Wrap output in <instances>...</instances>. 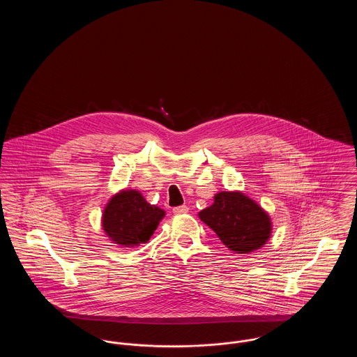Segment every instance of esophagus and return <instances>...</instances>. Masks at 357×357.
<instances>
[{"instance_id":"1","label":"esophagus","mask_w":357,"mask_h":357,"mask_svg":"<svg viewBox=\"0 0 357 357\" xmlns=\"http://www.w3.org/2000/svg\"><path fill=\"white\" fill-rule=\"evenodd\" d=\"M172 213H174L175 215L186 214V213H188V207H187L186 204H183V206H178V207H174V208H172Z\"/></svg>"}]
</instances>
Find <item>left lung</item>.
<instances>
[{
	"label": "left lung",
	"instance_id": "left-lung-1",
	"mask_svg": "<svg viewBox=\"0 0 357 357\" xmlns=\"http://www.w3.org/2000/svg\"><path fill=\"white\" fill-rule=\"evenodd\" d=\"M199 218L238 255H248L262 248L272 234L269 214L239 191L215 194L211 206L199 211Z\"/></svg>",
	"mask_w": 357,
	"mask_h": 357
}]
</instances>
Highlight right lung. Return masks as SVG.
Masks as SVG:
<instances>
[{"instance_id":"right-lung-1","label":"right lung","mask_w":357,"mask_h":357,"mask_svg":"<svg viewBox=\"0 0 357 357\" xmlns=\"http://www.w3.org/2000/svg\"><path fill=\"white\" fill-rule=\"evenodd\" d=\"M165 215V210L149 204L139 191L121 190L104 208L102 230L116 245L139 246L151 238Z\"/></svg>"}]
</instances>
